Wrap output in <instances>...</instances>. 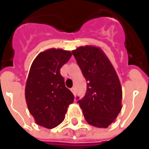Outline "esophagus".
<instances>
[{
	"label": "esophagus",
	"mask_w": 149,
	"mask_h": 149,
	"mask_svg": "<svg viewBox=\"0 0 149 149\" xmlns=\"http://www.w3.org/2000/svg\"><path fill=\"white\" fill-rule=\"evenodd\" d=\"M71 91H72V93H73L74 95H75V88H72Z\"/></svg>",
	"instance_id": "1"
}]
</instances>
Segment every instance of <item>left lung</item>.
<instances>
[{
	"label": "left lung",
	"instance_id": "left-lung-1",
	"mask_svg": "<svg viewBox=\"0 0 149 149\" xmlns=\"http://www.w3.org/2000/svg\"><path fill=\"white\" fill-rule=\"evenodd\" d=\"M72 53L87 82L86 94L78 100L84 118L92 126L108 128L122 109V88L117 73L99 47L80 46Z\"/></svg>",
	"mask_w": 149,
	"mask_h": 149
}]
</instances>
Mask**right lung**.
Listing matches in <instances>:
<instances>
[{
    "label": "right lung",
    "instance_id": "add662e5",
    "mask_svg": "<svg viewBox=\"0 0 149 149\" xmlns=\"http://www.w3.org/2000/svg\"><path fill=\"white\" fill-rule=\"evenodd\" d=\"M72 53L62 49L40 52L32 63L26 80L25 95L27 107L36 123L53 129L63 122L74 95L67 89L60 68Z\"/></svg>",
    "mask_w": 149,
    "mask_h": 149
}]
</instances>
